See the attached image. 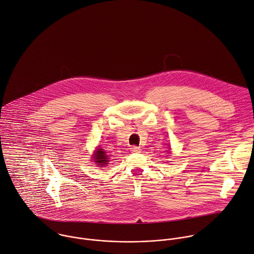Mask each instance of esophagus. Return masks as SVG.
<instances>
[{"instance_id": "1", "label": "esophagus", "mask_w": 254, "mask_h": 254, "mask_svg": "<svg viewBox=\"0 0 254 254\" xmlns=\"http://www.w3.org/2000/svg\"><path fill=\"white\" fill-rule=\"evenodd\" d=\"M130 150H131L132 152H134V153H137V152L140 151V148L137 147V146H132V147L130 148Z\"/></svg>"}]
</instances>
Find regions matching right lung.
<instances>
[{
  "label": "right lung",
  "instance_id": "obj_1",
  "mask_svg": "<svg viewBox=\"0 0 254 254\" xmlns=\"http://www.w3.org/2000/svg\"><path fill=\"white\" fill-rule=\"evenodd\" d=\"M108 156L106 155V153L102 150V149H98L95 153V156H94V162L96 164H98V166H105L107 163H108Z\"/></svg>",
  "mask_w": 254,
  "mask_h": 254
}]
</instances>
